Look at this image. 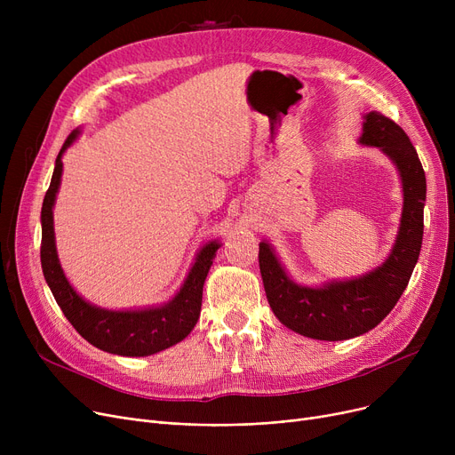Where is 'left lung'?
Segmentation results:
<instances>
[{
  "label": "left lung",
  "mask_w": 455,
  "mask_h": 455,
  "mask_svg": "<svg viewBox=\"0 0 455 455\" xmlns=\"http://www.w3.org/2000/svg\"><path fill=\"white\" fill-rule=\"evenodd\" d=\"M360 141L379 148L396 164L403 186L400 230L384 266L354 280L306 288L285 275L269 243H259V273L273 314L282 324L312 339H350L384 321L408 285L420 254L426 175L410 136L393 119L372 110L365 116Z\"/></svg>",
  "instance_id": "left-lung-1"
}]
</instances>
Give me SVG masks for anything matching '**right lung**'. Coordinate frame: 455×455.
<instances>
[{
  "instance_id": "right-lung-1",
  "label": "right lung",
  "mask_w": 455,
  "mask_h": 455,
  "mask_svg": "<svg viewBox=\"0 0 455 455\" xmlns=\"http://www.w3.org/2000/svg\"><path fill=\"white\" fill-rule=\"evenodd\" d=\"M79 131L71 132L55 160L52 184L45 191L42 204V245L40 259L47 285L60 306L62 314L81 336L105 352L117 355H151L182 341L194 330L203 302V285L210 271L212 259L220 243L210 242L199 252L182 290L173 300L160 307L138 309V312H112L83 300L66 280L55 249L53 204L60 186L62 153L77 138Z\"/></svg>"
}]
</instances>
